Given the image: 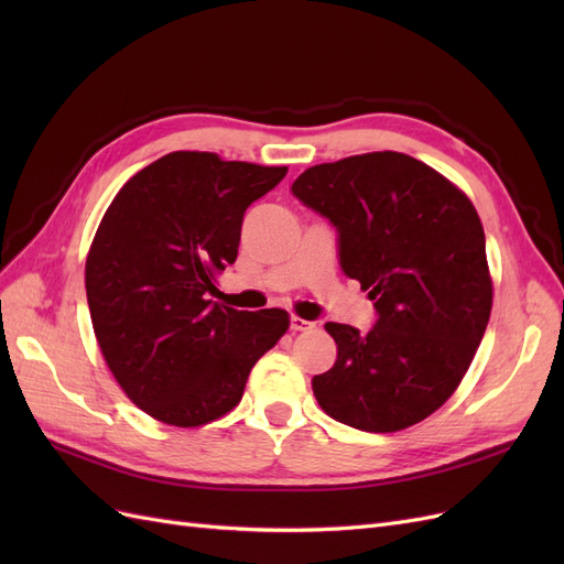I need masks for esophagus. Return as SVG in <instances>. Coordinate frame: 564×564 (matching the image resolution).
<instances>
[{
    "label": "esophagus",
    "instance_id": "1",
    "mask_svg": "<svg viewBox=\"0 0 564 564\" xmlns=\"http://www.w3.org/2000/svg\"><path fill=\"white\" fill-rule=\"evenodd\" d=\"M289 327H292V332H311V329H315V322L292 315V319H289Z\"/></svg>",
    "mask_w": 564,
    "mask_h": 564
}]
</instances>
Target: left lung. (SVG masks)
I'll use <instances>...</instances> for the list:
<instances>
[{"instance_id": "8db88e82", "label": "left lung", "mask_w": 564, "mask_h": 564, "mask_svg": "<svg viewBox=\"0 0 564 564\" xmlns=\"http://www.w3.org/2000/svg\"><path fill=\"white\" fill-rule=\"evenodd\" d=\"M294 197L338 232V261L362 284L377 324L327 322L336 362L313 379L332 419L367 433L409 429L445 404L491 313L485 230L470 199L402 152L317 164Z\"/></svg>"}]
</instances>
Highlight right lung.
<instances>
[{
    "instance_id": "right-lung-1",
    "label": "right lung",
    "mask_w": 564,
    "mask_h": 564,
    "mask_svg": "<svg viewBox=\"0 0 564 564\" xmlns=\"http://www.w3.org/2000/svg\"><path fill=\"white\" fill-rule=\"evenodd\" d=\"M286 166L169 152L131 176L87 256V301L100 352L145 414L195 429L228 414L259 357L289 329L280 308L212 301L235 263L242 218Z\"/></svg>"
}]
</instances>
